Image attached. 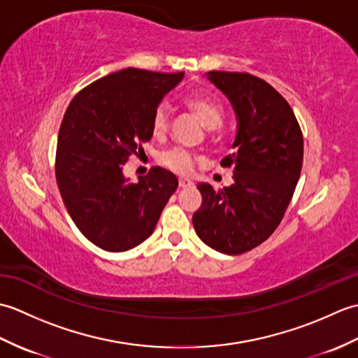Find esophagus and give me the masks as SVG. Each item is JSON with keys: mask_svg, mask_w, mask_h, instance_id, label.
Masks as SVG:
<instances>
[{"mask_svg": "<svg viewBox=\"0 0 358 358\" xmlns=\"http://www.w3.org/2000/svg\"><path fill=\"white\" fill-rule=\"evenodd\" d=\"M178 186H180L181 189L191 187V186H194V181H192L191 178H180V180H178Z\"/></svg>", "mask_w": 358, "mask_h": 358, "instance_id": "esophagus-1", "label": "esophagus"}]
</instances>
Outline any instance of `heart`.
<instances>
[{
	"label": "heart",
	"instance_id": "b5f03b06",
	"mask_svg": "<svg viewBox=\"0 0 358 358\" xmlns=\"http://www.w3.org/2000/svg\"><path fill=\"white\" fill-rule=\"evenodd\" d=\"M186 106L201 120V123L208 129H217L222 126L224 110L223 106L215 98L208 95H192L186 100ZM150 129L155 138H163L167 134V129H169V110H167L164 104H159L155 109L154 115H152ZM158 162L169 171L185 175L192 171L195 158L191 152L183 148H172L164 150L158 157Z\"/></svg>",
	"mask_w": 358,
	"mask_h": 358
}]
</instances>
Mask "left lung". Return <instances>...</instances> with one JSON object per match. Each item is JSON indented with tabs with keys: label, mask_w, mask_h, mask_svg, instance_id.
I'll return each mask as SVG.
<instances>
[{
	"label": "left lung",
	"mask_w": 358,
	"mask_h": 358,
	"mask_svg": "<svg viewBox=\"0 0 358 358\" xmlns=\"http://www.w3.org/2000/svg\"><path fill=\"white\" fill-rule=\"evenodd\" d=\"M208 78L229 98L238 131L232 154L234 183H200L203 201L192 217L199 237L212 249L238 255L262 245L277 229L303 164V134L291 106L264 80L246 72L212 71Z\"/></svg>",
	"instance_id": "left-lung-1"
}]
</instances>
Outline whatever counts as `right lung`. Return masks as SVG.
Instances as JSON below:
<instances>
[{"label":"right lung","instance_id":"right-lung-1","mask_svg":"<svg viewBox=\"0 0 358 358\" xmlns=\"http://www.w3.org/2000/svg\"><path fill=\"white\" fill-rule=\"evenodd\" d=\"M183 75L127 67L90 83L67 108L58 132L57 185L73 223L95 246L123 252L140 245L177 189L178 180L162 167L138 183L124 178L123 167L152 138V115Z\"/></svg>","mask_w":358,"mask_h":358}]
</instances>
